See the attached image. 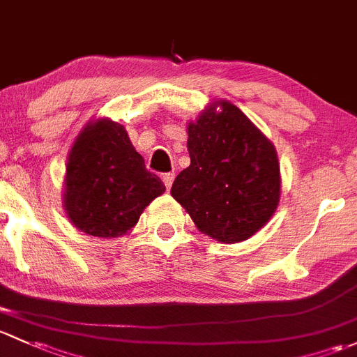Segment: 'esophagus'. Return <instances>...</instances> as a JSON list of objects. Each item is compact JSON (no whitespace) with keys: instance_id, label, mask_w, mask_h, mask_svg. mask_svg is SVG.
<instances>
[{"instance_id":"obj_1","label":"esophagus","mask_w":357,"mask_h":357,"mask_svg":"<svg viewBox=\"0 0 357 357\" xmlns=\"http://www.w3.org/2000/svg\"><path fill=\"white\" fill-rule=\"evenodd\" d=\"M174 180H175V174H165L163 175V183L167 185L168 190H170L172 185H174Z\"/></svg>"}]
</instances>
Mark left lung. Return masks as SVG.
<instances>
[{
  "label": "left lung",
  "instance_id": "obj_1",
  "mask_svg": "<svg viewBox=\"0 0 357 357\" xmlns=\"http://www.w3.org/2000/svg\"><path fill=\"white\" fill-rule=\"evenodd\" d=\"M190 165L172 197L197 230L223 244L248 241L280 203L282 177L273 142L237 106L215 99L187 123Z\"/></svg>",
  "mask_w": 357,
  "mask_h": 357
}]
</instances>
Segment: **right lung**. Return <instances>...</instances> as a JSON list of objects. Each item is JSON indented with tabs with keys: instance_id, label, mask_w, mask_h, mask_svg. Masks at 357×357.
Masks as SVG:
<instances>
[{
	"instance_id": "add662e5",
	"label": "right lung",
	"mask_w": 357,
	"mask_h": 357,
	"mask_svg": "<svg viewBox=\"0 0 357 357\" xmlns=\"http://www.w3.org/2000/svg\"><path fill=\"white\" fill-rule=\"evenodd\" d=\"M163 192L165 183L146 170L144 158L135 151L120 122L94 119L75 137L67 158L61 203L80 232L101 238L127 235L146 206Z\"/></svg>"
}]
</instances>
